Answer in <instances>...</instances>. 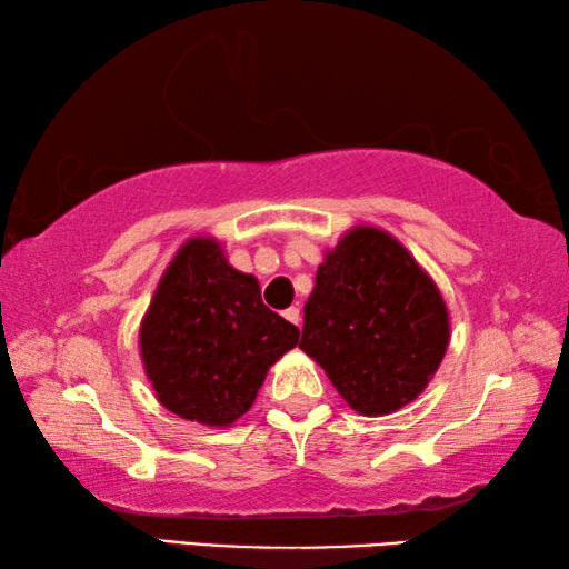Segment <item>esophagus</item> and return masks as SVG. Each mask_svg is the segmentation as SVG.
I'll return each mask as SVG.
<instances>
[{
    "mask_svg": "<svg viewBox=\"0 0 569 569\" xmlns=\"http://www.w3.org/2000/svg\"><path fill=\"white\" fill-rule=\"evenodd\" d=\"M283 319H286V321H291V323H296V326H301V311H298L296 306L286 308V311H283Z\"/></svg>",
    "mask_w": 569,
    "mask_h": 569,
    "instance_id": "34e87169",
    "label": "esophagus"
}]
</instances>
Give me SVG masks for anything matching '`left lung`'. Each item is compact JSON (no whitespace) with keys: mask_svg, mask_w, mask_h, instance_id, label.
I'll return each mask as SVG.
<instances>
[{"mask_svg":"<svg viewBox=\"0 0 569 569\" xmlns=\"http://www.w3.org/2000/svg\"><path fill=\"white\" fill-rule=\"evenodd\" d=\"M301 349L359 413L419 397L449 346L437 286L379 228H353L319 266L303 308Z\"/></svg>","mask_w":569,"mask_h":569,"instance_id":"8db88e82","label":"left lung"}]
</instances>
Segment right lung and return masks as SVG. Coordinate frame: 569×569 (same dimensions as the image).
<instances>
[{
  "label": "right lung",
  "mask_w": 569,
  "mask_h": 569,
  "mask_svg": "<svg viewBox=\"0 0 569 569\" xmlns=\"http://www.w3.org/2000/svg\"><path fill=\"white\" fill-rule=\"evenodd\" d=\"M298 329L261 301V286L228 266L210 238L172 258L140 326V351L162 407L228 427L250 409Z\"/></svg>",
  "instance_id": "1"
}]
</instances>
